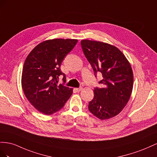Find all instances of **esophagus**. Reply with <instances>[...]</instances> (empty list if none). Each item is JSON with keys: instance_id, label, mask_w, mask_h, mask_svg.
Returning a JSON list of instances; mask_svg holds the SVG:
<instances>
[{"instance_id": "1", "label": "esophagus", "mask_w": 157, "mask_h": 157, "mask_svg": "<svg viewBox=\"0 0 157 157\" xmlns=\"http://www.w3.org/2000/svg\"><path fill=\"white\" fill-rule=\"evenodd\" d=\"M82 87H78V88H75V90L77 92H79L80 91H82Z\"/></svg>"}]
</instances>
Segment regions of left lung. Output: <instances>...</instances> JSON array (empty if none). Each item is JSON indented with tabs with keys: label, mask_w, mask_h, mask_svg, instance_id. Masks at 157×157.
<instances>
[{
	"label": "left lung",
	"mask_w": 157,
	"mask_h": 157,
	"mask_svg": "<svg viewBox=\"0 0 157 157\" xmlns=\"http://www.w3.org/2000/svg\"><path fill=\"white\" fill-rule=\"evenodd\" d=\"M81 45L95 77L100 72L103 78L98 82L102 87L94 88L95 95L88 109L101 120L113 118L130 98L133 83L131 65L118 48L108 43L82 40Z\"/></svg>",
	"instance_id": "left-lung-1"
}]
</instances>
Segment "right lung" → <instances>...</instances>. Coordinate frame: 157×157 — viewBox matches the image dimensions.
<instances>
[{
	"mask_svg": "<svg viewBox=\"0 0 157 157\" xmlns=\"http://www.w3.org/2000/svg\"><path fill=\"white\" fill-rule=\"evenodd\" d=\"M78 43L76 39L47 40L35 47L27 56L21 75V86L26 98L40 113L51 115L60 110L72 94L65 86L62 62ZM63 75V83L58 82Z\"/></svg>",
	"mask_w": 157,
	"mask_h": 157,
	"instance_id": "right-lung-1",
	"label": "right lung"
}]
</instances>
